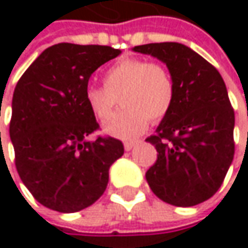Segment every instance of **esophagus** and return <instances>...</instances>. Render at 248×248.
Segmentation results:
<instances>
[{
  "label": "esophagus",
  "instance_id": "34e87169",
  "mask_svg": "<svg viewBox=\"0 0 248 248\" xmlns=\"http://www.w3.org/2000/svg\"><path fill=\"white\" fill-rule=\"evenodd\" d=\"M133 146H135V142H133V140H127V142H124V149H126V151H130Z\"/></svg>",
  "mask_w": 248,
  "mask_h": 248
}]
</instances>
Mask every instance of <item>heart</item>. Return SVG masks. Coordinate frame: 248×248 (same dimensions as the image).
<instances>
[{
    "mask_svg": "<svg viewBox=\"0 0 248 248\" xmlns=\"http://www.w3.org/2000/svg\"><path fill=\"white\" fill-rule=\"evenodd\" d=\"M102 86L89 84L84 102L92 115L106 122L118 103L124 109L105 126L118 138H135L152 122L162 121L172 109L175 83L170 70L158 62L124 57L109 66L102 75Z\"/></svg>",
    "mask_w": 248,
    "mask_h": 248,
    "instance_id": "b5f03b06",
    "label": "heart"
}]
</instances>
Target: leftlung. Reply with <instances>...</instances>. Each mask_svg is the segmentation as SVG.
Masks as SVG:
<instances>
[{
  "mask_svg": "<svg viewBox=\"0 0 248 248\" xmlns=\"http://www.w3.org/2000/svg\"><path fill=\"white\" fill-rule=\"evenodd\" d=\"M133 50L167 63L175 83L171 112L146 139L158 152L146 181L171 205L201 204L218 191L234 158V109L223 77L179 43H151Z\"/></svg>",
  "mask_w": 248,
  "mask_h": 248,
  "instance_id": "1",
  "label": "left lung"
}]
</instances>
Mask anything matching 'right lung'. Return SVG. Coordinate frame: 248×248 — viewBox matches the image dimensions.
I'll return each mask as SVG.
<instances>
[{"mask_svg":"<svg viewBox=\"0 0 248 248\" xmlns=\"http://www.w3.org/2000/svg\"><path fill=\"white\" fill-rule=\"evenodd\" d=\"M122 51L109 46L60 43L44 50L20 77L13 96L10 138L16 168L32 197L59 213H77L105 192L122 140L97 136L84 102L89 78Z\"/></svg>","mask_w":248,"mask_h":248,"instance_id":"1","label":"right lung"}]
</instances>
